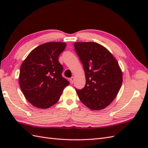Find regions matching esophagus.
Returning a JSON list of instances; mask_svg holds the SVG:
<instances>
[{"mask_svg": "<svg viewBox=\"0 0 148 148\" xmlns=\"http://www.w3.org/2000/svg\"><path fill=\"white\" fill-rule=\"evenodd\" d=\"M74 79H75V77H72L71 79H70V81H71V84H72L74 83Z\"/></svg>", "mask_w": 148, "mask_h": 148, "instance_id": "esophagus-1", "label": "esophagus"}]
</instances>
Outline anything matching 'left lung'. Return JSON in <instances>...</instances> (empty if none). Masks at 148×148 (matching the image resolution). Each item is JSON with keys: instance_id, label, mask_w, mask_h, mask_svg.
I'll list each match as a JSON object with an SVG mask.
<instances>
[{"instance_id": "1", "label": "left lung", "mask_w": 148, "mask_h": 148, "mask_svg": "<svg viewBox=\"0 0 148 148\" xmlns=\"http://www.w3.org/2000/svg\"><path fill=\"white\" fill-rule=\"evenodd\" d=\"M74 49L83 65L86 84L76 88L80 100L92 110H100L114 100L123 82L118 63L105 47L93 42H75Z\"/></svg>"}]
</instances>
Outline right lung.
I'll list each match as a JSON object with an SVG mask.
<instances>
[{"label": "right lung", "instance_id": "add662e5", "mask_svg": "<svg viewBox=\"0 0 148 148\" xmlns=\"http://www.w3.org/2000/svg\"><path fill=\"white\" fill-rule=\"evenodd\" d=\"M66 44L47 42L31 51L20 67L19 83L24 96L38 108L47 109L60 98L69 81L63 77V66L58 62Z\"/></svg>", "mask_w": 148, "mask_h": 148}]
</instances>
